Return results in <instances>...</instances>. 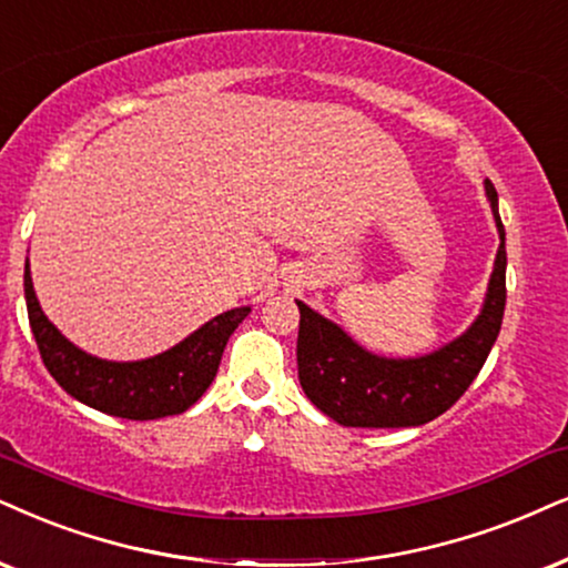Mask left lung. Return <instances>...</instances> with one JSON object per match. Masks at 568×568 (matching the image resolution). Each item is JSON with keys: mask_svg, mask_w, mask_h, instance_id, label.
Here are the masks:
<instances>
[{"mask_svg": "<svg viewBox=\"0 0 568 568\" xmlns=\"http://www.w3.org/2000/svg\"><path fill=\"white\" fill-rule=\"evenodd\" d=\"M500 233L490 288L475 325L422 358H379L298 301V379L306 398L343 427H419L448 412L479 375L506 308V231L495 185L485 183Z\"/></svg>", "mask_w": 568, "mask_h": 568, "instance_id": "8db88e82", "label": "left lung"}]
</instances>
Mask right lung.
<instances>
[{"label":"right lung","instance_id":"1","mask_svg":"<svg viewBox=\"0 0 568 568\" xmlns=\"http://www.w3.org/2000/svg\"><path fill=\"white\" fill-rule=\"evenodd\" d=\"M23 285L28 322L49 375L81 404L135 422L183 414L196 404L217 375L227 337L251 312L248 306L231 308L160 356L146 362L114 364L83 354L73 343L64 341L36 301L28 264Z\"/></svg>","mask_w":568,"mask_h":568}]
</instances>
